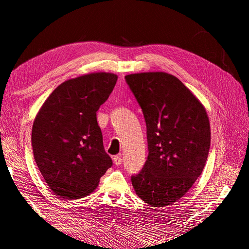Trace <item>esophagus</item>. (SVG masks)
<instances>
[{
  "label": "esophagus",
  "instance_id": "esophagus-1",
  "mask_svg": "<svg viewBox=\"0 0 249 249\" xmlns=\"http://www.w3.org/2000/svg\"><path fill=\"white\" fill-rule=\"evenodd\" d=\"M113 162H114L115 166H119V165L122 164V162H123L122 157H120V156H115L114 158H113Z\"/></svg>",
  "mask_w": 249,
  "mask_h": 249
}]
</instances>
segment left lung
Listing matches in <instances>:
<instances>
[{
    "mask_svg": "<svg viewBox=\"0 0 249 249\" xmlns=\"http://www.w3.org/2000/svg\"><path fill=\"white\" fill-rule=\"evenodd\" d=\"M125 81L144 115L148 143L144 166L131 178L133 188L150 207H168L189 191L205 168L211 144L208 113L170 73H131Z\"/></svg>",
    "mask_w": 249,
    "mask_h": 249,
    "instance_id": "obj_1",
    "label": "left lung"
}]
</instances>
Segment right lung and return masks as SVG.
Here are the masks:
<instances>
[{
    "mask_svg": "<svg viewBox=\"0 0 249 249\" xmlns=\"http://www.w3.org/2000/svg\"><path fill=\"white\" fill-rule=\"evenodd\" d=\"M118 77L91 72L61 83L34 119L32 147L41 176L54 194L79 199L93 192L111 167L96 111Z\"/></svg>",
    "mask_w": 249,
    "mask_h": 249,
    "instance_id": "right-lung-1",
    "label": "right lung"
}]
</instances>
